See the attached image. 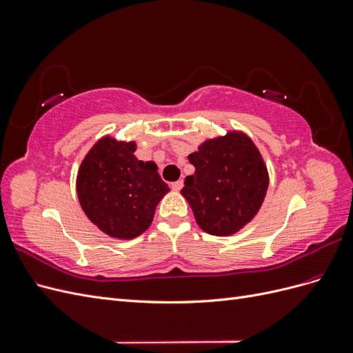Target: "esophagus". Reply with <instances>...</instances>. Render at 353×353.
I'll list each match as a JSON object with an SVG mask.
<instances>
[{"instance_id":"esophagus-1","label":"esophagus","mask_w":353,"mask_h":353,"mask_svg":"<svg viewBox=\"0 0 353 353\" xmlns=\"http://www.w3.org/2000/svg\"><path fill=\"white\" fill-rule=\"evenodd\" d=\"M183 185H184L183 179H178V181H175V183L170 184V187H172V190H175V191H179L181 188H183Z\"/></svg>"}]
</instances>
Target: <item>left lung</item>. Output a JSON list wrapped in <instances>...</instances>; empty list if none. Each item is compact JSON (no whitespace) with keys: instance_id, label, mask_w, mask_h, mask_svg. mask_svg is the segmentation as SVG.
I'll return each mask as SVG.
<instances>
[{"instance_id":"8db88e82","label":"left lung","mask_w":353,"mask_h":353,"mask_svg":"<svg viewBox=\"0 0 353 353\" xmlns=\"http://www.w3.org/2000/svg\"><path fill=\"white\" fill-rule=\"evenodd\" d=\"M188 160L196 172L185 178L181 193L203 231L230 236L258 213L270 181L262 156L248 135L228 132L209 140Z\"/></svg>"}]
</instances>
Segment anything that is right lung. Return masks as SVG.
Returning a JSON list of instances; mask_svg holds the SVG:
<instances>
[{
  "label": "right lung",
  "instance_id": "1",
  "mask_svg": "<svg viewBox=\"0 0 353 353\" xmlns=\"http://www.w3.org/2000/svg\"><path fill=\"white\" fill-rule=\"evenodd\" d=\"M135 144L105 137L82 160L77 190L92 223L116 239H134L153 221L169 187L153 162L134 156Z\"/></svg>",
  "mask_w": 353,
  "mask_h": 353
}]
</instances>
